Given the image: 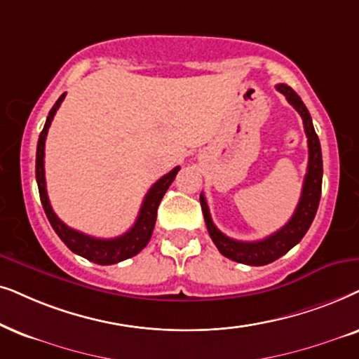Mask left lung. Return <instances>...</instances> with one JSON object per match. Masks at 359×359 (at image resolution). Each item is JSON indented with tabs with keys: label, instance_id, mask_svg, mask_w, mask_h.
Returning a JSON list of instances; mask_svg holds the SVG:
<instances>
[{
	"label": "left lung",
	"instance_id": "8db88e82",
	"mask_svg": "<svg viewBox=\"0 0 359 359\" xmlns=\"http://www.w3.org/2000/svg\"><path fill=\"white\" fill-rule=\"evenodd\" d=\"M280 93L287 98V102L297 109L304 121V130L307 135L309 142V165L307 174L304 179L302 195H300L299 205L295 208L292 218L284 224L283 228L277 229L264 240L259 241H238L233 238L223 235L219 229L215 226L210 217V210L205 200L203 194L200 195V205H202V212L205 223H207L208 235L212 238L215 246L228 259L241 262L248 266H264L269 262L279 259L285 252L292 250L297 243L305 236L309 231L310 224H312L315 213H317L320 195H322V177H323V164H322V149H320V141L317 133L313 130L312 118L307 107H305L302 100L297 93L294 92L289 85L280 83L276 87Z\"/></svg>",
	"mask_w": 359,
	"mask_h": 359
}]
</instances>
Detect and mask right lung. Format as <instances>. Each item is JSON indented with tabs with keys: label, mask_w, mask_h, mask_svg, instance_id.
I'll list each match as a JSON object with an SVG mask.
<instances>
[{
	"label": "right lung",
	"mask_w": 359,
	"mask_h": 359,
	"mask_svg": "<svg viewBox=\"0 0 359 359\" xmlns=\"http://www.w3.org/2000/svg\"><path fill=\"white\" fill-rule=\"evenodd\" d=\"M65 93L60 95V98L57 100L54 107L49 111V116L46 119L44 130H42L39 141H37V152H36V180L37 187H39L41 195V203L44 207V212L47 215L54 231L59 235L62 241L65 243V246L70 251H74L75 255L85 257V259L95 262V264H116L124 259H130V257L136 256L137 252L142 251L146 248L147 243L151 240L152 229H154L156 218H157V208L167 189L170 187V184L174 182L177 172L180 170V167L177 165L172 169L169 174L161 177L157 182L149 189V192L146 194L144 202L141 205L140 215H137L133 228L128 229L126 233L121 236L109 238V240H102V238L88 236L85 233L76 231V229L67 226L62 219L54 213V210L50 207L49 197H47V189H46V175H44V147H46V137L49 126L54 119V114L59 109L60 103L64 102Z\"/></svg>",
	"instance_id": "add662e5"
}]
</instances>
